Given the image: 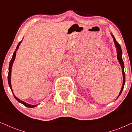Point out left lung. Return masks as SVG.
I'll return each mask as SVG.
<instances>
[{"instance_id":"1","label":"left lung","mask_w":132,"mask_h":132,"mask_svg":"<svg viewBox=\"0 0 132 132\" xmlns=\"http://www.w3.org/2000/svg\"><path fill=\"white\" fill-rule=\"evenodd\" d=\"M112 37H113V40L114 42V44H115V46L116 48V51H117V58H118L119 62L120 64H121V68H122V75H123V84H122V87L121 90L120 91L119 95L118 97V98L119 97V95H121L123 89V86H124L125 84V81H126V75H125V73H124V63H123V60H122V51L121 50V47L120 46V45L119 44L117 41L116 40V38H114L113 35H112Z\"/></svg>"}]
</instances>
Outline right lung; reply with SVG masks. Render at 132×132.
Instances as JSON below:
<instances>
[{
  "instance_id": "1",
  "label": "right lung",
  "mask_w": 132,
  "mask_h": 132,
  "mask_svg": "<svg viewBox=\"0 0 132 132\" xmlns=\"http://www.w3.org/2000/svg\"><path fill=\"white\" fill-rule=\"evenodd\" d=\"M22 40H21V41L20 42H19V43H18V45L17 47H16V48L15 51H14V53H13V54L12 58H11V61H10V64H9V75H8V81H9V86H10V89L11 90V91H12V92H13V90H12V88H11V69H12L13 63V62H14V59H15V57H16V51H17L18 49L19 48V45H20V44H21V42H22ZM13 95H14V98H16V100H17L18 102H19V103H21L23 104V105H24V106H26L28 107V108H34V107L37 106L38 105H30V104L26 103V102H23V101H22V100H19V98H18L17 97H16V96L14 95V94H13Z\"/></svg>"
}]
</instances>
